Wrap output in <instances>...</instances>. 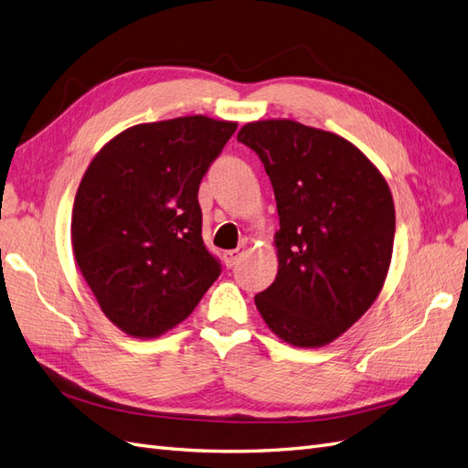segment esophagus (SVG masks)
<instances>
[{"label": "esophagus", "mask_w": 468, "mask_h": 468, "mask_svg": "<svg viewBox=\"0 0 468 468\" xmlns=\"http://www.w3.org/2000/svg\"><path fill=\"white\" fill-rule=\"evenodd\" d=\"M244 256V246H238L236 250H230V251H226L224 254V263H226V268H234V265L238 263V260Z\"/></svg>", "instance_id": "obj_1"}]
</instances>
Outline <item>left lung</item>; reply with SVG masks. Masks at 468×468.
<instances>
[{
	"instance_id": "left-lung-1",
	"label": "left lung",
	"mask_w": 468,
	"mask_h": 468,
	"mask_svg": "<svg viewBox=\"0 0 468 468\" xmlns=\"http://www.w3.org/2000/svg\"><path fill=\"white\" fill-rule=\"evenodd\" d=\"M238 142L261 159L280 214V268L256 307L285 343L328 345L384 285L396 232L389 186L345 137L293 120L246 123Z\"/></svg>"
}]
</instances>
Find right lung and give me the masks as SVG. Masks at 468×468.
<instances>
[{
    "label": "right lung",
    "instance_id": "obj_1",
    "mask_svg": "<svg viewBox=\"0 0 468 468\" xmlns=\"http://www.w3.org/2000/svg\"><path fill=\"white\" fill-rule=\"evenodd\" d=\"M238 125L207 116L133 125L88 165L74 258L106 317L137 338L185 321L222 268L203 242L198 185Z\"/></svg>",
    "mask_w": 468,
    "mask_h": 468
}]
</instances>
